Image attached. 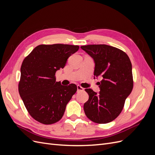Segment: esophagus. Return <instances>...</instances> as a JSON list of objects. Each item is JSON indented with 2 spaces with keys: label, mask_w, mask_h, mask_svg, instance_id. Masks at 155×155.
I'll return each instance as SVG.
<instances>
[{
  "label": "esophagus",
  "mask_w": 155,
  "mask_h": 155,
  "mask_svg": "<svg viewBox=\"0 0 155 155\" xmlns=\"http://www.w3.org/2000/svg\"><path fill=\"white\" fill-rule=\"evenodd\" d=\"M77 89H78V91H84V88L83 87H81L80 85H77Z\"/></svg>",
  "instance_id": "34e87169"
}]
</instances>
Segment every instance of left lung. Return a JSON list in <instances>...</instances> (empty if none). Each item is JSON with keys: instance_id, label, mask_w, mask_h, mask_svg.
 <instances>
[{"instance_id": "obj_1", "label": "left lung", "mask_w": 155, "mask_h": 155, "mask_svg": "<svg viewBox=\"0 0 155 155\" xmlns=\"http://www.w3.org/2000/svg\"><path fill=\"white\" fill-rule=\"evenodd\" d=\"M81 48L94 59V77L103 78L98 82L99 93L85 89L89 97L84 104V111L94 122L109 123L121 113L126 98L132 92V64L126 53L113 46L90 45Z\"/></svg>"}]
</instances>
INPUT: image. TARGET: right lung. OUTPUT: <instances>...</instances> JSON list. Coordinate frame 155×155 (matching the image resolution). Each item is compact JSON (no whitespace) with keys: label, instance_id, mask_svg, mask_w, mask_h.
<instances>
[{"label":"right lung","instance_id":"1","mask_svg":"<svg viewBox=\"0 0 155 155\" xmlns=\"http://www.w3.org/2000/svg\"><path fill=\"white\" fill-rule=\"evenodd\" d=\"M78 45H40L25 58L21 67L18 92L33 118L50 125L58 122L77 91V86L56 81L55 72L63 68Z\"/></svg>","mask_w":155,"mask_h":155}]
</instances>
